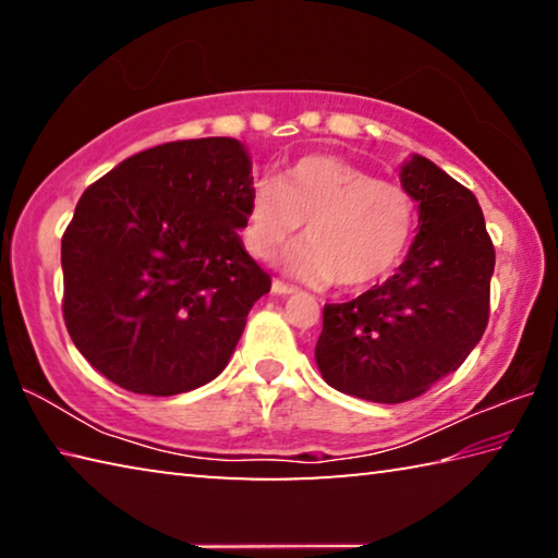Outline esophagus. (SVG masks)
I'll return each mask as SVG.
<instances>
[{"label":"esophagus","instance_id":"esophagus-1","mask_svg":"<svg viewBox=\"0 0 558 558\" xmlns=\"http://www.w3.org/2000/svg\"><path fill=\"white\" fill-rule=\"evenodd\" d=\"M270 290H272V295H295L298 292V288H292V286H288V282H282V280H272V286H270Z\"/></svg>","mask_w":558,"mask_h":558}]
</instances>
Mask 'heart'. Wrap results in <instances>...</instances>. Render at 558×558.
Wrapping results in <instances>:
<instances>
[{
	"instance_id": "obj_1",
	"label": "heart",
	"mask_w": 558,
	"mask_h": 558,
	"mask_svg": "<svg viewBox=\"0 0 558 558\" xmlns=\"http://www.w3.org/2000/svg\"><path fill=\"white\" fill-rule=\"evenodd\" d=\"M413 202L344 159L307 155L276 182L251 189L243 243L266 260L305 226V243L286 258L290 276L310 286L364 290L391 276L413 235Z\"/></svg>"
}]
</instances>
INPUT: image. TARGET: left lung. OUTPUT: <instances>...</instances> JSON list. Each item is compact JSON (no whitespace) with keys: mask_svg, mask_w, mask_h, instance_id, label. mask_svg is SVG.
<instances>
[{"mask_svg":"<svg viewBox=\"0 0 558 558\" xmlns=\"http://www.w3.org/2000/svg\"><path fill=\"white\" fill-rule=\"evenodd\" d=\"M401 186L418 231L393 276L325 305L315 362L332 389L374 403L411 401L465 362L489 317L495 248L475 194L411 155Z\"/></svg>","mask_w":558,"mask_h":558,"instance_id":"8db88e82","label":"left lung"}]
</instances>
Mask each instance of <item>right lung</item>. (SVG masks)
<instances>
[{
  "mask_svg": "<svg viewBox=\"0 0 558 558\" xmlns=\"http://www.w3.org/2000/svg\"><path fill=\"white\" fill-rule=\"evenodd\" d=\"M233 137L137 153L83 192L61 241L63 319L78 352L132 393L216 379L270 276L239 231L253 189Z\"/></svg>",
  "mask_w": 558,
  "mask_h": 558,
  "instance_id": "right-lung-1",
  "label": "right lung"
}]
</instances>
